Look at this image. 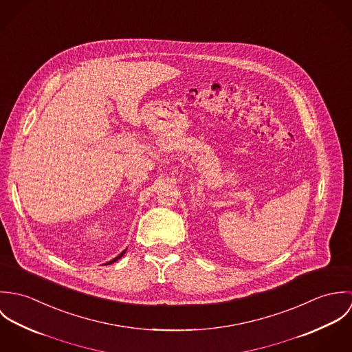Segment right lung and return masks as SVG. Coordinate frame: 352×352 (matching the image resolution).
<instances>
[{"instance_id": "right-lung-1", "label": "right lung", "mask_w": 352, "mask_h": 352, "mask_svg": "<svg viewBox=\"0 0 352 352\" xmlns=\"http://www.w3.org/2000/svg\"><path fill=\"white\" fill-rule=\"evenodd\" d=\"M126 251H127V250H124V251L122 252V253H119V254H118V256H116V257H115V258H112V260H109V261H107V263H105V264H107V265H108V264H112V263H115V261H116V260H119V258H120V257H122V256H123V254H124V253H126Z\"/></svg>"}]
</instances>
